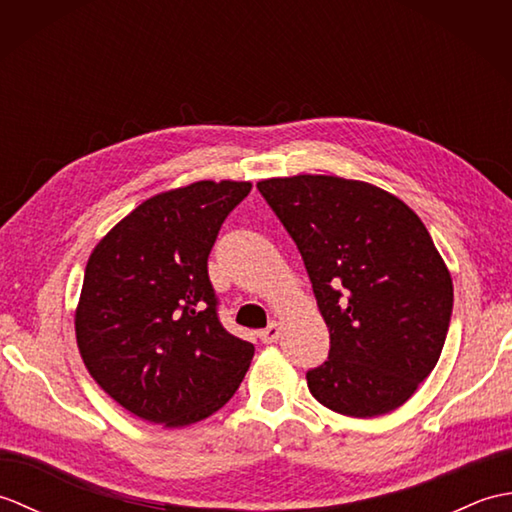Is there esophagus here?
<instances>
[{
	"label": "esophagus",
	"instance_id": "esophagus-1",
	"mask_svg": "<svg viewBox=\"0 0 512 512\" xmlns=\"http://www.w3.org/2000/svg\"><path fill=\"white\" fill-rule=\"evenodd\" d=\"M279 334H281L279 323H270L268 328L259 332V339H262V343H275L279 339Z\"/></svg>",
	"mask_w": 512,
	"mask_h": 512
}]
</instances>
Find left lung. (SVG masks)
Instances as JSON below:
<instances>
[{"instance_id": "8db88e82", "label": "left lung", "mask_w": 512, "mask_h": 512, "mask_svg": "<svg viewBox=\"0 0 512 512\" xmlns=\"http://www.w3.org/2000/svg\"><path fill=\"white\" fill-rule=\"evenodd\" d=\"M312 281L330 356L306 374L323 407L376 418L416 394L442 354L453 281L409 206L374 184L299 173L257 182Z\"/></svg>"}]
</instances>
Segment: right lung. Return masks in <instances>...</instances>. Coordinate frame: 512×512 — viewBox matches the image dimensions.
I'll return each mask as SVG.
<instances>
[{
	"label": "right lung",
	"mask_w": 512,
	"mask_h": 512,
	"mask_svg": "<svg viewBox=\"0 0 512 512\" xmlns=\"http://www.w3.org/2000/svg\"><path fill=\"white\" fill-rule=\"evenodd\" d=\"M250 182L200 180L138 204L85 266L76 345L107 396L167 429L209 418L233 398L253 343L228 334L206 259Z\"/></svg>",
	"instance_id": "obj_1"
}]
</instances>
